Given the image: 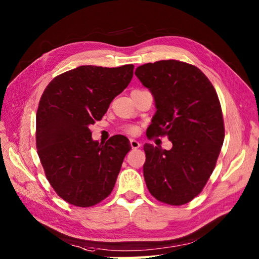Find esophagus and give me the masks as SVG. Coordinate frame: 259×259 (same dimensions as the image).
Instances as JSON below:
<instances>
[{"label": "esophagus", "mask_w": 259, "mask_h": 259, "mask_svg": "<svg viewBox=\"0 0 259 259\" xmlns=\"http://www.w3.org/2000/svg\"><path fill=\"white\" fill-rule=\"evenodd\" d=\"M130 146H131V148H133V149H138V148H140V142L139 141H137V140H135V139H130Z\"/></svg>", "instance_id": "1"}]
</instances>
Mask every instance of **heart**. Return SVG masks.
Listing matches in <instances>:
<instances>
[{"label":"heart","mask_w":259,"mask_h":259,"mask_svg":"<svg viewBox=\"0 0 259 259\" xmlns=\"http://www.w3.org/2000/svg\"><path fill=\"white\" fill-rule=\"evenodd\" d=\"M124 131L125 133H128V134H130V135H135V134H137L138 133V126L137 125H125L124 126Z\"/></svg>","instance_id":"b5f03b06"}]
</instances>
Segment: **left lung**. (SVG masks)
Segmentation results:
<instances>
[{
	"instance_id": "8db88e82",
	"label": "left lung",
	"mask_w": 259,
	"mask_h": 259,
	"mask_svg": "<svg viewBox=\"0 0 259 259\" xmlns=\"http://www.w3.org/2000/svg\"><path fill=\"white\" fill-rule=\"evenodd\" d=\"M135 74L156 102L147 137L167 136L172 142L170 150L144 146L148 190L161 202L185 205L206 186L222 150L225 126L216 90L201 70L177 60L140 65Z\"/></svg>"
}]
</instances>
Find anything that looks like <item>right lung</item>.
I'll return each mask as SVG.
<instances>
[{
    "label": "right lung",
    "mask_w": 259,
    "mask_h": 259,
    "mask_svg": "<svg viewBox=\"0 0 259 259\" xmlns=\"http://www.w3.org/2000/svg\"><path fill=\"white\" fill-rule=\"evenodd\" d=\"M134 68L81 65L56 76L40 99L37 155L52 188L71 205L91 207L111 194L129 140L117 135L99 144L90 125L128 87Z\"/></svg>",
    "instance_id": "1"
}]
</instances>
